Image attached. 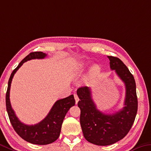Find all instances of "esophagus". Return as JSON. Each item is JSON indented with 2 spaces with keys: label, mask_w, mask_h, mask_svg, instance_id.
I'll use <instances>...</instances> for the list:
<instances>
[{
  "label": "esophagus",
  "mask_w": 151,
  "mask_h": 151,
  "mask_svg": "<svg viewBox=\"0 0 151 151\" xmlns=\"http://www.w3.org/2000/svg\"><path fill=\"white\" fill-rule=\"evenodd\" d=\"M74 97H75V101H76V104H77L78 101H79V98H78V95L76 94H74Z\"/></svg>",
  "instance_id": "obj_1"
}]
</instances>
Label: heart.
Returning a JSON list of instances; mask_svg holds the SVG:
<instances>
[{"label":"heart","mask_w":151,"mask_h":151,"mask_svg":"<svg viewBox=\"0 0 151 151\" xmlns=\"http://www.w3.org/2000/svg\"><path fill=\"white\" fill-rule=\"evenodd\" d=\"M99 72H100V68L99 66L97 65H95L94 66H93V68H91V72H90V78H93L96 77V76L99 74Z\"/></svg>","instance_id":"1"}]
</instances>
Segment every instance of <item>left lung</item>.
<instances>
[{
    "label": "left lung",
    "instance_id": "8db88e82",
    "mask_svg": "<svg viewBox=\"0 0 151 151\" xmlns=\"http://www.w3.org/2000/svg\"><path fill=\"white\" fill-rule=\"evenodd\" d=\"M107 58L111 70H115L125 84L126 97L123 108L113 114H105L97 109L90 88L80 87L76 92L80 99L78 106L81 109L80 122L83 135L88 142L99 146L114 144L125 137L133 125L138 109L133 75L120 59L114 56Z\"/></svg>",
    "mask_w": 151,
    "mask_h": 151
}]
</instances>
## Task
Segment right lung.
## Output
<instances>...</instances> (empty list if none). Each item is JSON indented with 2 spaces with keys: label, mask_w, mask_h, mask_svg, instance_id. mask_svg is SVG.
Returning a JSON list of instances; mask_svg holds the SVG:
<instances>
[{
  "label": "right lung",
  "mask_w": 151,
  "mask_h": 151,
  "mask_svg": "<svg viewBox=\"0 0 151 151\" xmlns=\"http://www.w3.org/2000/svg\"><path fill=\"white\" fill-rule=\"evenodd\" d=\"M46 56L47 54L42 52H31L28 54L12 72L6 93V111L14 130L23 140L32 144L39 145H48L58 139L64 117L70 107L75 104L74 95H71L55 102L47 116L40 122L34 125H26L18 119L14 110L12 109L9 94L13 76L23 64L32 59H43Z\"/></svg>",
  "instance_id": "add662e5"
}]
</instances>
